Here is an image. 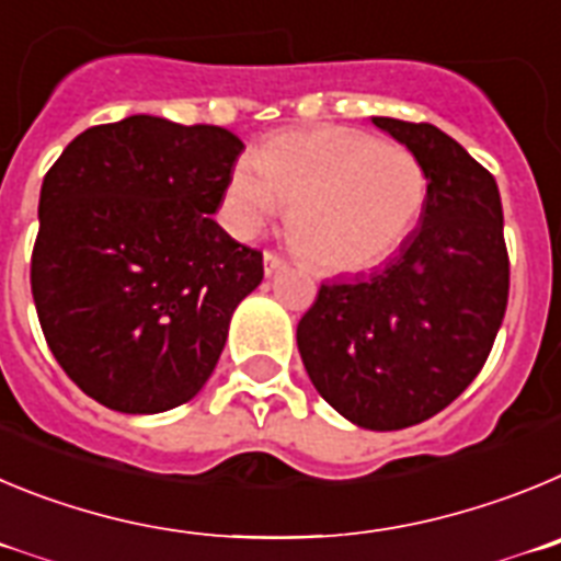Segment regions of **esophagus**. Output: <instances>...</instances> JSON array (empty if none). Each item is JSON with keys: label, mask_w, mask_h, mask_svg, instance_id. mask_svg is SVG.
Returning <instances> with one entry per match:
<instances>
[{"label": "esophagus", "mask_w": 561, "mask_h": 561, "mask_svg": "<svg viewBox=\"0 0 561 561\" xmlns=\"http://www.w3.org/2000/svg\"><path fill=\"white\" fill-rule=\"evenodd\" d=\"M262 262H265V274H276L279 268H285V260H282L276 251H265V256H262Z\"/></svg>", "instance_id": "obj_1"}]
</instances>
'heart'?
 Here are the masks:
<instances>
[{"instance_id":"heart-1","label":"heart","mask_w":561,"mask_h":561,"mask_svg":"<svg viewBox=\"0 0 561 561\" xmlns=\"http://www.w3.org/2000/svg\"><path fill=\"white\" fill-rule=\"evenodd\" d=\"M427 170L405 145L355 128L290 130L240 159L226 190L231 224L254 234L290 209V237L316 268H377L416 231Z\"/></svg>"}]
</instances>
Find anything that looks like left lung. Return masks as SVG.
<instances>
[{
  "mask_svg": "<svg viewBox=\"0 0 561 561\" xmlns=\"http://www.w3.org/2000/svg\"><path fill=\"white\" fill-rule=\"evenodd\" d=\"M427 170V206L400 254L327 282L296 343L316 391L366 431L436 416L476 380L508 301L494 175L431 123L371 117Z\"/></svg>",
  "mask_w": 561,
  "mask_h": 561,
  "instance_id": "obj_1",
  "label": "left lung"
}]
</instances>
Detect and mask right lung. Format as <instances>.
<instances>
[{"instance_id": "add662e5", "label": "right lung", "mask_w": 561, "mask_h": 561, "mask_svg": "<svg viewBox=\"0 0 561 561\" xmlns=\"http://www.w3.org/2000/svg\"><path fill=\"white\" fill-rule=\"evenodd\" d=\"M243 142L134 114L75 136L44 175L30 285L69 380L119 413H161L209 380L262 251L215 224Z\"/></svg>"}]
</instances>
